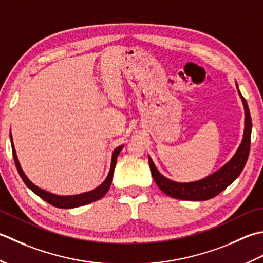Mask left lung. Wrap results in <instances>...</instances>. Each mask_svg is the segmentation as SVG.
I'll return each mask as SVG.
<instances>
[{
	"instance_id": "obj_1",
	"label": "left lung",
	"mask_w": 263,
	"mask_h": 263,
	"mask_svg": "<svg viewBox=\"0 0 263 263\" xmlns=\"http://www.w3.org/2000/svg\"><path fill=\"white\" fill-rule=\"evenodd\" d=\"M238 94L242 99L244 111H245V127L242 143L234 154V157L229 161L221 167L216 173L205 177L201 180L192 181V183H177V181L170 180L167 177H164L159 173V170L155 167L152 159L148 157L149 169H151L152 177L155 184L161 190L164 194L179 200L186 201H205L212 197L217 196L219 193L233 183L237 177L242 173L245 167V163L248 161L250 146H251V132H252V120L250 110L248 106V102L240 94L238 86L236 84Z\"/></svg>"
}]
</instances>
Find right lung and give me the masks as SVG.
<instances>
[{
	"mask_svg": "<svg viewBox=\"0 0 263 263\" xmlns=\"http://www.w3.org/2000/svg\"><path fill=\"white\" fill-rule=\"evenodd\" d=\"M10 139H11V146H12V154H13V159H14V163L15 167H17L18 173L21 177V179L24 180V183L27 185L28 189L33 191L36 195H39L41 199L46 201L47 203H50L51 205L60 208V209H72V208H77V206H82L85 204H88V203H92L100 200L101 197H103L106 192L109 191L111 183H112V178H114V171L115 167L117 163V158L119 155L120 151L124 147V145L118 146L114 153H112V160H111V167L108 176H106L105 180L102 183L100 186L96 187L95 190L89 191L86 193H82V194H77V195H69V196H62V195H57V194H52L50 192H46L44 190L40 189L39 186H36L35 184L31 183V181L28 179L24 173V170L21 169V165L19 163V160L17 157V153H15V148L12 142V135L10 133Z\"/></svg>",
	"mask_w": 263,
	"mask_h": 263,
	"instance_id": "1",
	"label": "right lung"
}]
</instances>
